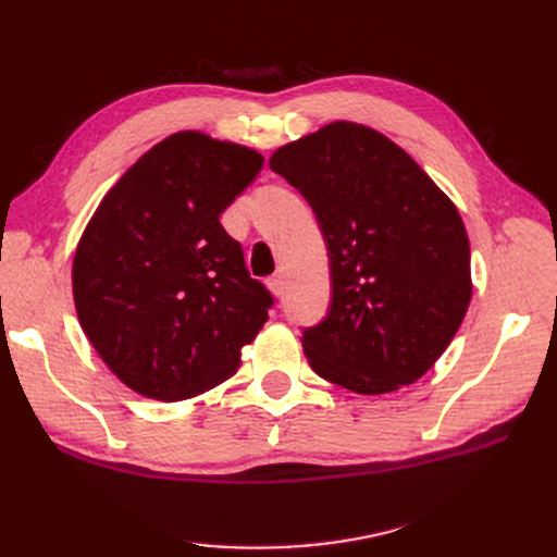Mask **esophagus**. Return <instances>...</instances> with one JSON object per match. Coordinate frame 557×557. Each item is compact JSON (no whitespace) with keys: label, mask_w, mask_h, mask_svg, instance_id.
Here are the masks:
<instances>
[{"label":"esophagus","mask_w":557,"mask_h":557,"mask_svg":"<svg viewBox=\"0 0 557 557\" xmlns=\"http://www.w3.org/2000/svg\"><path fill=\"white\" fill-rule=\"evenodd\" d=\"M267 285H269V290H272L276 297L283 295V276L281 274H274L272 278L267 281Z\"/></svg>","instance_id":"obj_1"}]
</instances>
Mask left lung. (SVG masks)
Here are the masks:
<instances>
[{"label": "left lung", "instance_id": "1", "mask_svg": "<svg viewBox=\"0 0 557 557\" xmlns=\"http://www.w3.org/2000/svg\"><path fill=\"white\" fill-rule=\"evenodd\" d=\"M309 201L327 246V315L301 334L318 376L360 395L416 383L471 299L462 218L381 132L330 123L269 160Z\"/></svg>", "mask_w": 557, "mask_h": 557}]
</instances>
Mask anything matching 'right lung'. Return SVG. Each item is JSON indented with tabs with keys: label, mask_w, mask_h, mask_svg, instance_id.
Masks as SVG:
<instances>
[{
	"label": "right lung",
	"mask_w": 557,
	"mask_h": 557,
	"mask_svg": "<svg viewBox=\"0 0 557 557\" xmlns=\"http://www.w3.org/2000/svg\"><path fill=\"white\" fill-rule=\"evenodd\" d=\"M264 158L201 132H176L104 195L76 246L78 323L134 393L181 401L242 364L274 299L250 278L221 213Z\"/></svg>",
	"instance_id": "add662e5"
}]
</instances>
